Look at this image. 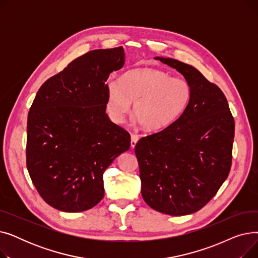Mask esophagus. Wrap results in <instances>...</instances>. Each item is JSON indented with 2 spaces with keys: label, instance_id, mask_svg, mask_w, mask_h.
Returning <instances> with one entry per match:
<instances>
[{
  "label": "esophagus",
  "instance_id": "obj_1",
  "mask_svg": "<svg viewBox=\"0 0 258 258\" xmlns=\"http://www.w3.org/2000/svg\"><path fill=\"white\" fill-rule=\"evenodd\" d=\"M139 140V136L138 135H135V134H132L131 135V146L134 148L135 146H136L137 142Z\"/></svg>",
  "mask_w": 258,
  "mask_h": 258
}]
</instances>
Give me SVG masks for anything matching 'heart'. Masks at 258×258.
<instances>
[{
  "label": "heart",
  "mask_w": 258,
  "mask_h": 258,
  "mask_svg": "<svg viewBox=\"0 0 258 258\" xmlns=\"http://www.w3.org/2000/svg\"><path fill=\"white\" fill-rule=\"evenodd\" d=\"M105 111L115 123H122L132 102L138 121L150 131H162L177 121L191 98V87L180 76L157 68L132 70L120 81L105 85Z\"/></svg>",
  "instance_id": "b5f03b06"
}]
</instances>
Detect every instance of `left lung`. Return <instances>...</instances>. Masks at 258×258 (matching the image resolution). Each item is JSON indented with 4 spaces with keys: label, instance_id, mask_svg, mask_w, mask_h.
<instances>
[{
    "label": "left lung",
    "instance_id": "8db88e82",
    "mask_svg": "<svg viewBox=\"0 0 258 258\" xmlns=\"http://www.w3.org/2000/svg\"><path fill=\"white\" fill-rule=\"evenodd\" d=\"M180 72L191 87L182 116L135 146L143 200L169 215L204 207L227 179L232 162L234 119L221 89L195 67L155 57Z\"/></svg>",
    "mask_w": 258,
    "mask_h": 258
}]
</instances>
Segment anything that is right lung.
Returning a JSON list of instances; mask_svg holds the SVG:
<instances>
[{
    "label": "right lung",
    "mask_w": 258,
    "mask_h": 258,
    "mask_svg": "<svg viewBox=\"0 0 258 258\" xmlns=\"http://www.w3.org/2000/svg\"><path fill=\"white\" fill-rule=\"evenodd\" d=\"M125 62L122 47L90 51L39 88L27 120V169L44 201L86 211L104 196L103 173L130 150V134L105 113V85Z\"/></svg>",
    "instance_id": "obj_1"
}]
</instances>
